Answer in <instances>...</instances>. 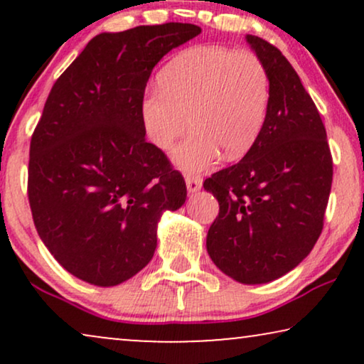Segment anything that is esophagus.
<instances>
[{
    "label": "esophagus",
    "mask_w": 364,
    "mask_h": 364,
    "mask_svg": "<svg viewBox=\"0 0 364 364\" xmlns=\"http://www.w3.org/2000/svg\"><path fill=\"white\" fill-rule=\"evenodd\" d=\"M186 183H187L188 192H197V191H200V187H202V178H200V176H196V173H187Z\"/></svg>",
    "instance_id": "34e87169"
}]
</instances>
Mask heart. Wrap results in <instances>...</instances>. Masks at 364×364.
Here are the masks:
<instances>
[{
    "mask_svg": "<svg viewBox=\"0 0 364 364\" xmlns=\"http://www.w3.org/2000/svg\"><path fill=\"white\" fill-rule=\"evenodd\" d=\"M270 104V77L255 53L225 46L187 49L161 74V87L142 101L146 132L171 149L192 122L196 129L173 152L182 171L210 167L225 152L240 159L260 136Z\"/></svg>",
    "mask_w": 364,
    "mask_h": 364,
    "instance_id": "1",
    "label": "heart"
}]
</instances>
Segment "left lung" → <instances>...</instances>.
Returning a JSON list of instances; mask_svg holds the SVG:
<instances>
[{
	"label": "left lung",
	"mask_w": 364,
	"mask_h": 364,
	"mask_svg": "<svg viewBox=\"0 0 364 364\" xmlns=\"http://www.w3.org/2000/svg\"><path fill=\"white\" fill-rule=\"evenodd\" d=\"M265 64L270 104L257 142L240 162L205 178L218 200L207 252L233 280H277L313 250L321 235L333 157L320 112L278 48L248 34Z\"/></svg>",
	"instance_id": "8db88e82"
}]
</instances>
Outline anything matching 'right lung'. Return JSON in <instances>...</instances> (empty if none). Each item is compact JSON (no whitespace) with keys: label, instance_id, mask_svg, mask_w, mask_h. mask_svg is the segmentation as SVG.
<instances>
[{"label":"right lung","instance_id":"right-lung-1","mask_svg":"<svg viewBox=\"0 0 364 364\" xmlns=\"http://www.w3.org/2000/svg\"><path fill=\"white\" fill-rule=\"evenodd\" d=\"M200 31L97 34L49 92L29 146V207L51 255L84 282L114 287L141 272L162 212L186 202L182 173L147 142L142 101L154 66Z\"/></svg>","mask_w":364,"mask_h":364}]
</instances>
